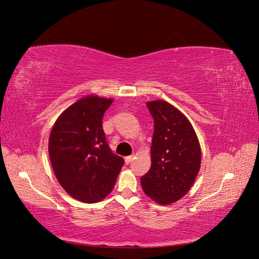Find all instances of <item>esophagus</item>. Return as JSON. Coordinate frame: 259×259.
<instances>
[{
    "label": "esophagus",
    "mask_w": 259,
    "mask_h": 259,
    "mask_svg": "<svg viewBox=\"0 0 259 259\" xmlns=\"http://www.w3.org/2000/svg\"><path fill=\"white\" fill-rule=\"evenodd\" d=\"M125 163H126V164H130L131 162H132V160L133 159H134V155H128V156H125Z\"/></svg>",
    "instance_id": "obj_1"
}]
</instances>
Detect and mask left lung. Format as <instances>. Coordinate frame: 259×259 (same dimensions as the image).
<instances>
[{"mask_svg":"<svg viewBox=\"0 0 259 259\" xmlns=\"http://www.w3.org/2000/svg\"><path fill=\"white\" fill-rule=\"evenodd\" d=\"M147 107L154 121L151 167L140 179L144 192L162 205L189 191L201 165V148L189 120L164 100Z\"/></svg>","mask_w":259,"mask_h":259,"instance_id":"1","label":"left lung"}]
</instances>
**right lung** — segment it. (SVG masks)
Instances as JSON below:
<instances>
[{
  "mask_svg": "<svg viewBox=\"0 0 259 259\" xmlns=\"http://www.w3.org/2000/svg\"><path fill=\"white\" fill-rule=\"evenodd\" d=\"M113 99L86 96L67 108L52 128L49 154L55 176L72 198L95 203L111 192L124 164L109 147L103 116Z\"/></svg>",
  "mask_w": 259,
  "mask_h": 259,
  "instance_id": "add662e5",
  "label": "right lung"
}]
</instances>
